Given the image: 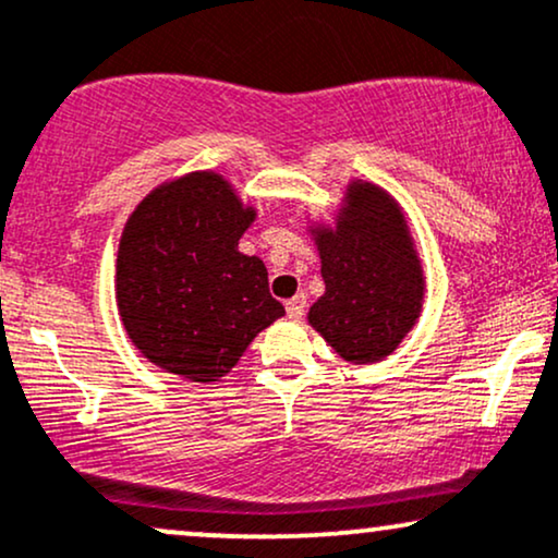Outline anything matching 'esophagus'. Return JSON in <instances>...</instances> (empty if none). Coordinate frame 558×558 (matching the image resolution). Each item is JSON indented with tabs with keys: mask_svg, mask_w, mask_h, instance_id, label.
<instances>
[{
	"mask_svg": "<svg viewBox=\"0 0 558 558\" xmlns=\"http://www.w3.org/2000/svg\"><path fill=\"white\" fill-rule=\"evenodd\" d=\"M304 308H306V293H299V296H293V299L286 301V314H288V319L299 322L301 314H304Z\"/></svg>",
	"mask_w": 558,
	"mask_h": 558,
	"instance_id": "obj_1",
	"label": "esophagus"
}]
</instances>
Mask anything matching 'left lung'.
<instances>
[{"label": "left lung", "mask_w": 558, "mask_h": 558, "mask_svg": "<svg viewBox=\"0 0 558 558\" xmlns=\"http://www.w3.org/2000/svg\"><path fill=\"white\" fill-rule=\"evenodd\" d=\"M325 293L308 325L348 364H379L424 312L426 278L411 220L379 184L351 179L332 220H308Z\"/></svg>", "instance_id": "8db88e82"}]
</instances>
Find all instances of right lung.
I'll return each mask as SVG.
<instances>
[{"label":"right lung","mask_w":558,"mask_h":558,"mask_svg":"<svg viewBox=\"0 0 558 558\" xmlns=\"http://www.w3.org/2000/svg\"><path fill=\"white\" fill-rule=\"evenodd\" d=\"M254 220V205L210 169L163 181L140 199L119 239L117 306L150 364L210 385L283 317L265 262L239 252Z\"/></svg>","instance_id":"obj_1"}]
</instances>
